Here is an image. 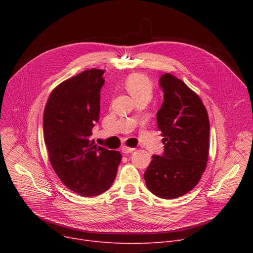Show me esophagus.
I'll return each instance as SVG.
<instances>
[{
  "instance_id": "34e87169",
  "label": "esophagus",
  "mask_w": 253,
  "mask_h": 253,
  "mask_svg": "<svg viewBox=\"0 0 253 253\" xmlns=\"http://www.w3.org/2000/svg\"><path fill=\"white\" fill-rule=\"evenodd\" d=\"M135 149L134 148H129V147H126V145H124V147L122 148V152L124 154H129V153H132Z\"/></svg>"
}]
</instances>
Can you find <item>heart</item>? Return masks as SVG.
Instances as JSON below:
<instances>
[{"label": "heart", "mask_w": 253, "mask_h": 253, "mask_svg": "<svg viewBox=\"0 0 253 253\" xmlns=\"http://www.w3.org/2000/svg\"><path fill=\"white\" fill-rule=\"evenodd\" d=\"M124 86L134 100H150L153 95V83L151 80L140 74H133L126 78Z\"/></svg>", "instance_id": "b5f03b06"}]
</instances>
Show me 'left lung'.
Returning a JSON list of instances; mask_svg holds the SVG:
<instances>
[{"mask_svg": "<svg viewBox=\"0 0 253 253\" xmlns=\"http://www.w3.org/2000/svg\"><path fill=\"white\" fill-rule=\"evenodd\" d=\"M164 101L157 113L163 156H153L144 172L148 189L157 197L175 199L193 190L206 169L209 119L198 94L171 74L160 78Z\"/></svg>", "mask_w": 253, "mask_h": 253, "instance_id": "left-lung-1", "label": "left lung"}]
</instances>
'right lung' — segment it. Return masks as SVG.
<instances>
[{"instance_id":"1","label":"right lung","mask_w":253,"mask_h":253,"mask_svg":"<svg viewBox=\"0 0 253 253\" xmlns=\"http://www.w3.org/2000/svg\"><path fill=\"white\" fill-rule=\"evenodd\" d=\"M104 71L91 69L65 80L47 100L43 129L50 163L71 191L91 197L109 190L122 160L120 152L91 140L99 120Z\"/></svg>"}]
</instances>
